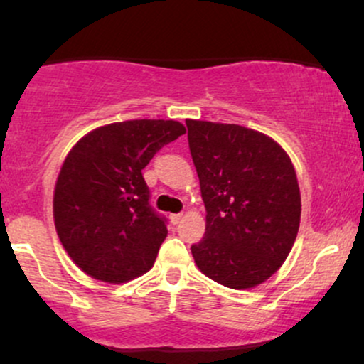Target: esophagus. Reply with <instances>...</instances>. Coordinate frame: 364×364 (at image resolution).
<instances>
[{
  "label": "esophagus",
  "instance_id": "1",
  "mask_svg": "<svg viewBox=\"0 0 364 364\" xmlns=\"http://www.w3.org/2000/svg\"><path fill=\"white\" fill-rule=\"evenodd\" d=\"M183 220V214H171V223L179 224Z\"/></svg>",
  "mask_w": 364,
  "mask_h": 364
}]
</instances>
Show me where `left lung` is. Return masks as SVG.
<instances>
[{"label": "left lung", "mask_w": 364, "mask_h": 364, "mask_svg": "<svg viewBox=\"0 0 364 364\" xmlns=\"http://www.w3.org/2000/svg\"><path fill=\"white\" fill-rule=\"evenodd\" d=\"M207 210L196 267L231 289L265 282L289 255L301 219L294 166L277 141L240 124L188 119Z\"/></svg>", "instance_id": "obj_1"}]
</instances>
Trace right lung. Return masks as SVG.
I'll return each mask as SVG.
<instances>
[{
	"mask_svg": "<svg viewBox=\"0 0 364 364\" xmlns=\"http://www.w3.org/2000/svg\"><path fill=\"white\" fill-rule=\"evenodd\" d=\"M183 133L173 119H132L92 129L70 150L54 188V225L87 275L121 284L152 269L168 228L150 207L141 169Z\"/></svg>",
	"mask_w": 364,
	"mask_h": 364,
	"instance_id": "1",
	"label": "right lung"
}]
</instances>
